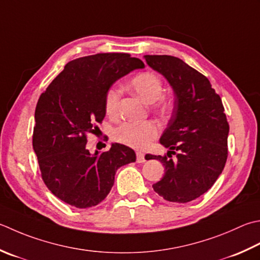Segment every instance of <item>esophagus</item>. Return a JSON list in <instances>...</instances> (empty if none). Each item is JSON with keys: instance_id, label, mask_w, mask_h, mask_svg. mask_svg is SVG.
<instances>
[{"instance_id": "obj_1", "label": "esophagus", "mask_w": 260, "mask_h": 260, "mask_svg": "<svg viewBox=\"0 0 260 260\" xmlns=\"http://www.w3.org/2000/svg\"><path fill=\"white\" fill-rule=\"evenodd\" d=\"M136 162L137 164H143L145 162V155L142 152H136Z\"/></svg>"}]
</instances>
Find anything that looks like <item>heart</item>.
Here are the masks:
<instances>
[{"mask_svg":"<svg viewBox=\"0 0 260 260\" xmlns=\"http://www.w3.org/2000/svg\"><path fill=\"white\" fill-rule=\"evenodd\" d=\"M129 88L149 104H153L154 109L167 111L170 108V101L161 96L164 93V84L159 76L144 72L137 74L131 80ZM120 91L116 88L110 89L106 95L105 109L110 118L118 115ZM159 135V127L153 121H127L116 131V139L120 143L135 149H144Z\"/></svg>","mask_w":260,"mask_h":260,"instance_id":"1","label":"heart"}]
</instances>
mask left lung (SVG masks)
Wrapping results in <instances>:
<instances>
[{
	"label": "left lung",
	"mask_w": 260,
	"mask_h": 260,
	"mask_svg": "<svg viewBox=\"0 0 260 260\" xmlns=\"http://www.w3.org/2000/svg\"><path fill=\"white\" fill-rule=\"evenodd\" d=\"M144 58L175 93L172 116L160 139L169 151L165 156H145L159 160L166 170L152 187L166 201L188 203L210 189L225 166L229 123L224 107L206 76L182 59L169 55Z\"/></svg>",
	"instance_id": "1"
}]
</instances>
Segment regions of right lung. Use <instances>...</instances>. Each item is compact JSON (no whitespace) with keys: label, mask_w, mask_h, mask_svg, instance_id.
Segmentation results:
<instances>
[{"label":"right lung","mask_w":260,"mask_h":260,"mask_svg":"<svg viewBox=\"0 0 260 260\" xmlns=\"http://www.w3.org/2000/svg\"><path fill=\"white\" fill-rule=\"evenodd\" d=\"M144 63L125 53H104L71 60L36 106L32 146L42 178L53 194L78 208L98 205L114 186L118 168L135 162L131 147L115 143L91 154L86 134L106 116L110 86Z\"/></svg>","instance_id":"right-lung-1"}]
</instances>
